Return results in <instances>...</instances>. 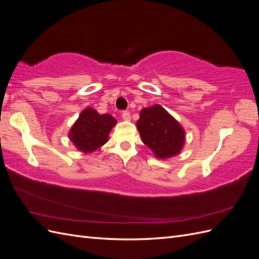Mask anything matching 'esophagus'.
Here are the masks:
<instances>
[{"label": "esophagus", "mask_w": 259, "mask_h": 259, "mask_svg": "<svg viewBox=\"0 0 259 259\" xmlns=\"http://www.w3.org/2000/svg\"><path fill=\"white\" fill-rule=\"evenodd\" d=\"M122 119H123L124 121H130V120H131V114H130V112H128V111H124V112L122 113Z\"/></svg>", "instance_id": "34e87169"}]
</instances>
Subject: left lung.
I'll use <instances>...</instances> for the list:
<instances>
[{"label":"left lung","mask_w":259,"mask_h":259,"mask_svg":"<svg viewBox=\"0 0 259 259\" xmlns=\"http://www.w3.org/2000/svg\"><path fill=\"white\" fill-rule=\"evenodd\" d=\"M143 143L154 156L166 160L180 153L186 142V132L180 123L160 105L140 110L136 123Z\"/></svg>","instance_id":"1"}]
</instances>
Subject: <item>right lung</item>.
Listing matches in <instances>:
<instances>
[{
    "mask_svg": "<svg viewBox=\"0 0 259 259\" xmlns=\"http://www.w3.org/2000/svg\"><path fill=\"white\" fill-rule=\"evenodd\" d=\"M115 124L116 120L111 114H99L95 109L88 107L73 123L68 137L79 151L93 153L108 142Z\"/></svg>",
    "mask_w": 259,
    "mask_h": 259,
    "instance_id": "add662e5",
    "label": "right lung"
}]
</instances>
